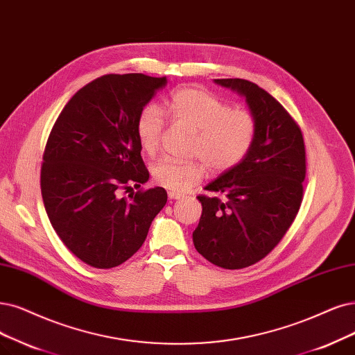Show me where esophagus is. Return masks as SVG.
Masks as SVG:
<instances>
[{
  "instance_id": "1",
  "label": "esophagus",
  "mask_w": 355,
  "mask_h": 355,
  "mask_svg": "<svg viewBox=\"0 0 355 355\" xmlns=\"http://www.w3.org/2000/svg\"><path fill=\"white\" fill-rule=\"evenodd\" d=\"M182 193H178V191H168V198L171 199V200H177V199H181L182 198Z\"/></svg>"
}]
</instances>
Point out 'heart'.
Returning a JSON list of instances; mask_svg holds the SVG:
<instances>
[{"label": "heart", "instance_id": "1", "mask_svg": "<svg viewBox=\"0 0 355 355\" xmlns=\"http://www.w3.org/2000/svg\"><path fill=\"white\" fill-rule=\"evenodd\" d=\"M164 112L175 125L194 133L190 144L191 161L164 157L152 166V178L157 186L173 191H184L200 182L206 168L222 174L239 166L252 150L257 123L254 115L218 98L198 86L178 87L164 102ZM141 152L153 156L161 146L164 120L155 107H144L135 124Z\"/></svg>", "mask_w": 355, "mask_h": 355}]
</instances>
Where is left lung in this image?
<instances>
[{
    "label": "left lung",
    "mask_w": 355,
    "mask_h": 355,
    "mask_svg": "<svg viewBox=\"0 0 355 355\" xmlns=\"http://www.w3.org/2000/svg\"><path fill=\"white\" fill-rule=\"evenodd\" d=\"M245 96L257 123L245 159L199 194L202 216L193 243L224 269H243L266 257L290 230L303 202L306 148L301 128L265 89L244 78H216Z\"/></svg>",
    "instance_id": "obj_1"
}]
</instances>
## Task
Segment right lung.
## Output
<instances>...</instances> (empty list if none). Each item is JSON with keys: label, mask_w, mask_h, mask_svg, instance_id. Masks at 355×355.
<instances>
[{"label": "right lung", "mask_w": 355, "mask_h": 355, "mask_svg": "<svg viewBox=\"0 0 355 355\" xmlns=\"http://www.w3.org/2000/svg\"><path fill=\"white\" fill-rule=\"evenodd\" d=\"M166 77L105 74L67 102L42 156L41 191L52 228L65 247L98 269L124 263L146 240L166 203L149 180L135 133L139 112ZM135 184L139 190L118 198Z\"/></svg>", "instance_id": "obj_1"}]
</instances>
